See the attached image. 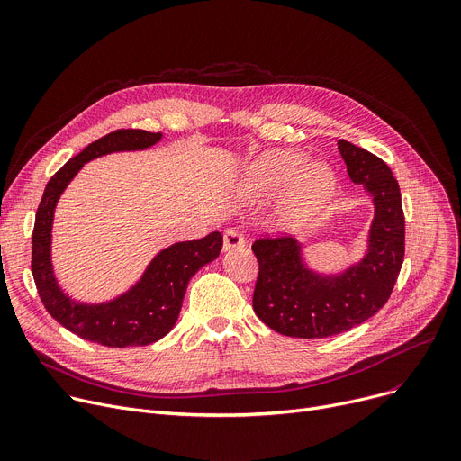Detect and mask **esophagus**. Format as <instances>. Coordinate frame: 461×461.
I'll return each instance as SVG.
<instances>
[{
	"instance_id": "esophagus-1",
	"label": "esophagus",
	"mask_w": 461,
	"mask_h": 461,
	"mask_svg": "<svg viewBox=\"0 0 461 461\" xmlns=\"http://www.w3.org/2000/svg\"><path fill=\"white\" fill-rule=\"evenodd\" d=\"M245 247V239L240 235L235 228H228L224 231V250H233V249H240Z\"/></svg>"
}]
</instances>
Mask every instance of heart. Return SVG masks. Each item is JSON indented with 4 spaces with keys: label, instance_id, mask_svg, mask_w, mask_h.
Wrapping results in <instances>:
<instances>
[{
    "label": "heart",
    "instance_id": "heart-1",
    "mask_svg": "<svg viewBox=\"0 0 461 461\" xmlns=\"http://www.w3.org/2000/svg\"><path fill=\"white\" fill-rule=\"evenodd\" d=\"M294 185L287 214L306 218L321 211L332 198L336 181L329 169L313 166L312 158L297 151H273L259 157L247 172L245 186L254 196L275 194Z\"/></svg>",
    "mask_w": 461,
    "mask_h": 461
}]
</instances>
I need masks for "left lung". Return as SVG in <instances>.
Here are the masks:
<instances>
[{
  "label": "left lung",
  "mask_w": 461,
  "mask_h": 461,
  "mask_svg": "<svg viewBox=\"0 0 461 461\" xmlns=\"http://www.w3.org/2000/svg\"><path fill=\"white\" fill-rule=\"evenodd\" d=\"M353 183L374 198L375 214L368 252L340 275L310 271L294 237H259L252 250L259 273L254 287L256 316L294 338H325L365 323L389 301L405 254L402 194L391 167L370 151L338 140Z\"/></svg>",
  "instance_id": "obj_1"
}]
</instances>
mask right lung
<instances>
[{"label":"right lung","instance_id":"1","mask_svg":"<svg viewBox=\"0 0 461 461\" xmlns=\"http://www.w3.org/2000/svg\"><path fill=\"white\" fill-rule=\"evenodd\" d=\"M160 138V132L119 129L104 138L95 140L48 181L35 214V228L32 235V273L44 308L70 332L106 348L149 346L166 336L179 318L190 278L203 265L216 259L222 250L224 240L221 231L167 247L157 254L140 282L132 285L125 295L104 304L77 303L59 289L52 269L50 245L54 209L61 192L86 162L115 151L151 148Z\"/></svg>","mask_w":461,"mask_h":461}]
</instances>
